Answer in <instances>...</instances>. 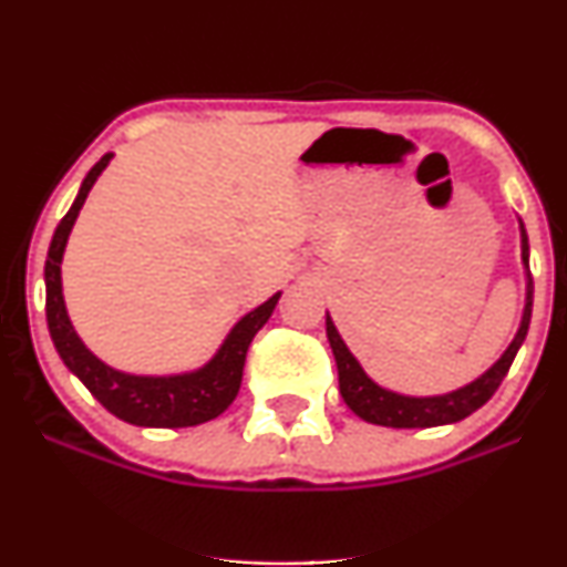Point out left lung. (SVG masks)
Here are the masks:
<instances>
[{"label":"left lung","mask_w":567,"mask_h":567,"mask_svg":"<svg viewBox=\"0 0 567 567\" xmlns=\"http://www.w3.org/2000/svg\"><path fill=\"white\" fill-rule=\"evenodd\" d=\"M519 239H523V264H525V311L523 322H519L517 336L512 338V343L506 347L504 354L485 370L480 379H474L466 386L455 389L447 394H434V396H408L389 392L375 383L370 375L362 370L357 357L351 354L343 338L338 336L330 315L324 317V330H328L330 349H333L336 368H338V389H341L343 402L351 408V413L360 415L368 424L379 426H392V429H429V426H442V424H455V421L466 419L474 410L483 408L496 389L504 381V375L509 373L514 357H517L519 347H523L525 336H528L530 324V311H533V277L528 269V234H525L523 220H519Z\"/></svg>","instance_id":"obj_1"}]
</instances>
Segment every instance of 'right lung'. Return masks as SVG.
Listing matches in <instances>:
<instances>
[{
    "mask_svg": "<svg viewBox=\"0 0 567 567\" xmlns=\"http://www.w3.org/2000/svg\"><path fill=\"white\" fill-rule=\"evenodd\" d=\"M112 162V154H103L101 162H95L93 171L84 175L80 194H76L74 205L69 207L66 216L61 218L58 229L50 243L48 261H44V288H48V328L53 338L58 354H61L63 365L80 379L90 394L101 402L109 413L116 419L127 421L135 426H157V429H178V426H197L205 421L218 419L226 408L231 405L234 396L243 383V368L247 347L256 338L258 330L264 328L266 320L271 317L275 306L282 292H275L269 301H264L258 309L247 311L220 343V349L213 354L207 365H202L192 373L178 375H133L122 373V370L109 368L82 343L76 336L74 324L69 320L66 303H63V285H61V261L63 250H66L71 226L80 216L84 199H87L90 188L97 181V175L106 171Z\"/></svg>",
    "mask_w": 567,
    "mask_h": 567,
    "instance_id": "1",
    "label": "right lung"
}]
</instances>
